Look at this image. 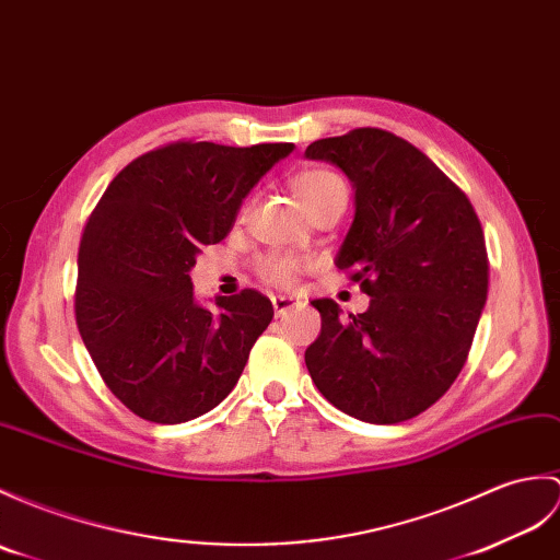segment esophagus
Segmentation results:
<instances>
[{
	"label": "esophagus",
	"instance_id": "1",
	"mask_svg": "<svg viewBox=\"0 0 560 560\" xmlns=\"http://www.w3.org/2000/svg\"><path fill=\"white\" fill-rule=\"evenodd\" d=\"M271 305H275V312L281 317L285 312L295 307V298L293 295H271Z\"/></svg>",
	"mask_w": 560,
	"mask_h": 560
}]
</instances>
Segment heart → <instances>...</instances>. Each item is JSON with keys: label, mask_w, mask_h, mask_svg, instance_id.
I'll return each mask as SVG.
<instances>
[{"label": "heart", "mask_w": 560, "mask_h": 560, "mask_svg": "<svg viewBox=\"0 0 560 560\" xmlns=\"http://www.w3.org/2000/svg\"><path fill=\"white\" fill-rule=\"evenodd\" d=\"M291 186L307 214L315 212L331 192L346 188L341 176L329 172V168H305V172L293 176ZM301 269H303L301 259L293 255H279V253L267 255L257 262L259 279L271 285H289Z\"/></svg>", "instance_id": "obj_1"}]
</instances>
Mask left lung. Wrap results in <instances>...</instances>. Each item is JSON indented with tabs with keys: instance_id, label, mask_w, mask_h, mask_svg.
I'll use <instances>...</instances> for the list:
<instances>
[{
	"instance_id": "obj_1",
	"label": "left lung",
	"mask_w": 560,
	"mask_h": 560,
	"mask_svg": "<svg viewBox=\"0 0 560 560\" xmlns=\"http://www.w3.org/2000/svg\"><path fill=\"white\" fill-rule=\"evenodd\" d=\"M307 160L343 168L355 217L336 267L370 295L341 319L331 298L305 365L350 418L396 424L424 412L460 374L489 289L485 231L467 195L408 140L355 128L315 140Z\"/></svg>"
}]
</instances>
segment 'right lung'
Returning a JSON list of instances; mask_svg holds the SVG:
<instances>
[{
    "mask_svg": "<svg viewBox=\"0 0 560 560\" xmlns=\"http://www.w3.org/2000/svg\"><path fill=\"white\" fill-rule=\"evenodd\" d=\"M293 142L178 140L124 166L78 248L75 324L109 392L138 418L178 424L224 400L275 307L259 291L195 303L188 271L226 238L245 195Z\"/></svg>",
    "mask_w": 560,
    "mask_h": 560,
    "instance_id": "add662e5",
    "label": "right lung"
}]
</instances>
